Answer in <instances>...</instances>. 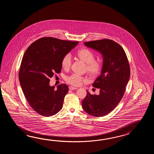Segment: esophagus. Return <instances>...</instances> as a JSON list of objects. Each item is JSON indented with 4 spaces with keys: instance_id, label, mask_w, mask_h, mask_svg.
<instances>
[{
    "instance_id": "1",
    "label": "esophagus",
    "mask_w": 154,
    "mask_h": 154,
    "mask_svg": "<svg viewBox=\"0 0 154 154\" xmlns=\"http://www.w3.org/2000/svg\"><path fill=\"white\" fill-rule=\"evenodd\" d=\"M69 90H76L77 88H75V87H73V86H70L69 87Z\"/></svg>"
}]
</instances>
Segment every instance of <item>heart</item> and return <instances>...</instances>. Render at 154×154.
I'll use <instances>...</instances> for the list:
<instances>
[{"instance_id": "obj_1", "label": "heart", "mask_w": 154, "mask_h": 154, "mask_svg": "<svg viewBox=\"0 0 154 154\" xmlns=\"http://www.w3.org/2000/svg\"><path fill=\"white\" fill-rule=\"evenodd\" d=\"M77 55L86 64V69L88 72L93 75H96L101 70L102 63L98 59H95V53L87 48L80 49ZM72 62V56L70 53L65 54L62 59V66L64 69H68L70 68ZM66 82L70 85L78 86L83 82H88V79L78 74H72L66 78Z\"/></svg>"}]
</instances>
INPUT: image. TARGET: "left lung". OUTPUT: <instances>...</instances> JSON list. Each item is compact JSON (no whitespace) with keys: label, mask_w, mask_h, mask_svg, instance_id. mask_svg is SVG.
Wrapping results in <instances>:
<instances>
[{"label":"left lung","mask_w":154,"mask_h":154,"mask_svg":"<svg viewBox=\"0 0 154 154\" xmlns=\"http://www.w3.org/2000/svg\"><path fill=\"white\" fill-rule=\"evenodd\" d=\"M89 48L98 51L103 58L101 73L92 86L100 88V94L87 95L82 101L84 110L94 117L109 113L121 101L131 70L125 50L118 43L109 39L84 42Z\"/></svg>","instance_id":"1"}]
</instances>
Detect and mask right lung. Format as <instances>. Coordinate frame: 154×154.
<instances>
[{
  "label": "right lung",
  "mask_w": 154,
  "mask_h": 154,
  "mask_svg": "<svg viewBox=\"0 0 154 154\" xmlns=\"http://www.w3.org/2000/svg\"><path fill=\"white\" fill-rule=\"evenodd\" d=\"M78 43L44 37L24 53L19 73L20 85L30 106L39 115L52 116L62 108L68 86L60 84L55 90L49 85V78L60 72L63 57Z\"/></svg>",
  "instance_id": "obj_1"
}]
</instances>
